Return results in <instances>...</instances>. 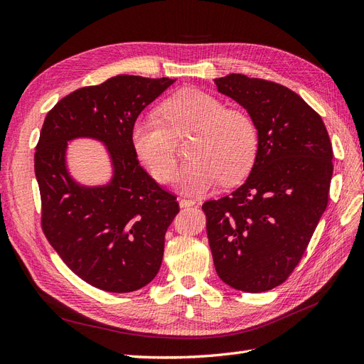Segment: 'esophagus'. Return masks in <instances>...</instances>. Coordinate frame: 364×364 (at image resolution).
<instances>
[{"label":"esophagus","mask_w":364,"mask_h":364,"mask_svg":"<svg viewBox=\"0 0 364 364\" xmlns=\"http://www.w3.org/2000/svg\"><path fill=\"white\" fill-rule=\"evenodd\" d=\"M195 204H197V201H195V200H188V198H181L180 200V208H183V209L195 206Z\"/></svg>","instance_id":"esophagus-1"}]
</instances>
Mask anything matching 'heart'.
<instances>
[{
	"mask_svg": "<svg viewBox=\"0 0 364 364\" xmlns=\"http://www.w3.org/2000/svg\"><path fill=\"white\" fill-rule=\"evenodd\" d=\"M160 117L138 118L130 139L156 180H169L176 164L175 136L195 132L189 156L173 176L176 188L200 195L223 180L240 181L254 164L258 146L255 123L246 112L226 109L223 102L200 89H184L167 100Z\"/></svg>",
	"mask_w": 364,
	"mask_h": 364,
	"instance_id": "obj_1",
	"label": "heart"
}]
</instances>
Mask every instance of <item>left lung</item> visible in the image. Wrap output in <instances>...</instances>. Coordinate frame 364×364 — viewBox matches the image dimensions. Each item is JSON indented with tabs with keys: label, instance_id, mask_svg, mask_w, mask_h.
Listing matches in <instances>:
<instances>
[{
	"label": "left lung",
	"instance_id": "left-lung-1",
	"mask_svg": "<svg viewBox=\"0 0 364 364\" xmlns=\"http://www.w3.org/2000/svg\"><path fill=\"white\" fill-rule=\"evenodd\" d=\"M213 81L258 134L247 180L203 204L213 264L237 291L264 292L300 263L328 206L332 144L321 117L294 90L241 73Z\"/></svg>",
	"mask_w": 364,
	"mask_h": 364
}]
</instances>
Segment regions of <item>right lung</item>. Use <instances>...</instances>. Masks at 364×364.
<instances>
[{
  "label": "right lung",
  "instance_id": "add662e5",
  "mask_svg": "<svg viewBox=\"0 0 364 364\" xmlns=\"http://www.w3.org/2000/svg\"><path fill=\"white\" fill-rule=\"evenodd\" d=\"M173 82L117 75L69 93L44 119L35 152L44 235L73 274L101 291H138L160 271L166 230L180 208L139 166L130 130ZM78 137L105 144L112 166L106 185L70 175L67 147Z\"/></svg>",
  "mask_w": 364,
  "mask_h": 364
}]
</instances>
